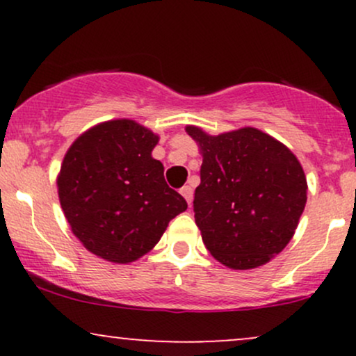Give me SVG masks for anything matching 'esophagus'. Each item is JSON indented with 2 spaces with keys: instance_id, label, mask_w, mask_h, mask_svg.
I'll return each mask as SVG.
<instances>
[{
  "instance_id": "esophagus-1",
  "label": "esophagus",
  "mask_w": 356,
  "mask_h": 356,
  "mask_svg": "<svg viewBox=\"0 0 356 356\" xmlns=\"http://www.w3.org/2000/svg\"><path fill=\"white\" fill-rule=\"evenodd\" d=\"M181 194L184 195V199H186L187 204H189V206H191L192 194H194V191H192V186H184L182 189H181Z\"/></svg>"
}]
</instances>
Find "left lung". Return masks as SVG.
<instances>
[{
    "mask_svg": "<svg viewBox=\"0 0 356 356\" xmlns=\"http://www.w3.org/2000/svg\"><path fill=\"white\" fill-rule=\"evenodd\" d=\"M202 154L194 218L207 251L232 269L280 254L306 204V177L295 154L252 127L207 136L187 127Z\"/></svg>",
    "mask_w": 356,
    "mask_h": 356,
    "instance_id": "8db88e82",
    "label": "left lung"
}]
</instances>
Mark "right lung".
Segmentation results:
<instances>
[{
    "instance_id": "add662e5",
    "label": "right lung",
    "mask_w": 356,
    "mask_h": 356,
    "mask_svg": "<svg viewBox=\"0 0 356 356\" xmlns=\"http://www.w3.org/2000/svg\"><path fill=\"white\" fill-rule=\"evenodd\" d=\"M159 137L137 122L110 120L73 142L61 164L58 197L73 234L93 254L132 263L187 209L152 159Z\"/></svg>"
}]
</instances>
